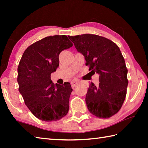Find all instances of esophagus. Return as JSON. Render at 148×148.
Listing matches in <instances>:
<instances>
[{
	"label": "esophagus",
	"instance_id": "esophagus-1",
	"mask_svg": "<svg viewBox=\"0 0 148 148\" xmlns=\"http://www.w3.org/2000/svg\"><path fill=\"white\" fill-rule=\"evenodd\" d=\"M77 84H79V82L78 81H72L71 82V85H72V87H75L76 86Z\"/></svg>",
	"mask_w": 148,
	"mask_h": 148
}]
</instances>
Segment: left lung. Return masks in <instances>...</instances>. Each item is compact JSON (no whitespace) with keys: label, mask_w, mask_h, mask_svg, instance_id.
Listing matches in <instances>:
<instances>
[{"label":"left lung","mask_w":148,"mask_h":148,"mask_svg":"<svg viewBox=\"0 0 148 148\" xmlns=\"http://www.w3.org/2000/svg\"><path fill=\"white\" fill-rule=\"evenodd\" d=\"M69 38L84 56L89 71L99 74V86L91 83L87 90L88 110L100 118L114 116L123 104L128 86V71L119 47L98 35L85 34Z\"/></svg>","instance_id":"1"}]
</instances>
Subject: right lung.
<instances>
[{"instance_id":"right-lung-1","label":"right lung","mask_w":148,"mask_h":148,"mask_svg":"<svg viewBox=\"0 0 148 148\" xmlns=\"http://www.w3.org/2000/svg\"><path fill=\"white\" fill-rule=\"evenodd\" d=\"M72 46L66 35L47 36L27 47L20 60L19 91L30 111L42 121H57L68 113L71 85L54 84L50 76L59 66V53Z\"/></svg>"}]
</instances>
